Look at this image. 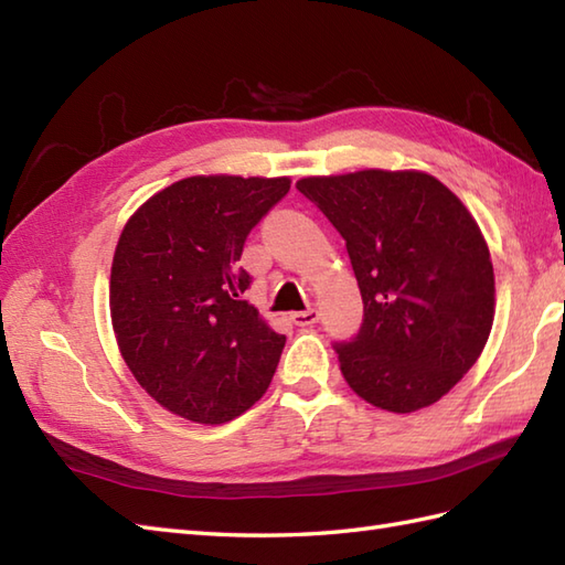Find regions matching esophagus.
<instances>
[{"label":"esophagus","mask_w":565,"mask_h":565,"mask_svg":"<svg viewBox=\"0 0 565 565\" xmlns=\"http://www.w3.org/2000/svg\"><path fill=\"white\" fill-rule=\"evenodd\" d=\"M291 320H294V326H298V328H310V326H316V322L320 320V313H318L316 308L298 310V313L291 316Z\"/></svg>","instance_id":"34e87169"}]
</instances>
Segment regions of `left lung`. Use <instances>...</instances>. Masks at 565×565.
I'll return each mask as SVG.
<instances>
[{
	"label": "left lung",
	"instance_id": "1",
	"mask_svg": "<svg viewBox=\"0 0 565 565\" xmlns=\"http://www.w3.org/2000/svg\"><path fill=\"white\" fill-rule=\"evenodd\" d=\"M296 189L342 235L362 291V328L332 344L344 381L388 413L437 403L493 328V262L473 215L425 172L308 177Z\"/></svg>",
	"mask_w": 565,
	"mask_h": 565
}]
</instances>
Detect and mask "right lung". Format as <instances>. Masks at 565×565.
Returning a JSON list of instances; mask_svg holds the SVG:
<instances>
[{"instance_id":"right-lung-1","label":"right lung","mask_w":565,"mask_h":565,"mask_svg":"<svg viewBox=\"0 0 565 565\" xmlns=\"http://www.w3.org/2000/svg\"><path fill=\"white\" fill-rule=\"evenodd\" d=\"M286 177H189L130 215L111 267V322L138 383L167 411L221 425L269 388L286 338L243 294L245 239Z\"/></svg>"}]
</instances>
